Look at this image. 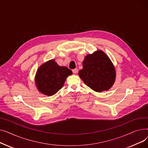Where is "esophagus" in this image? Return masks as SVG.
I'll return each instance as SVG.
<instances>
[{
	"label": "esophagus",
	"mask_w": 148,
	"mask_h": 148,
	"mask_svg": "<svg viewBox=\"0 0 148 148\" xmlns=\"http://www.w3.org/2000/svg\"><path fill=\"white\" fill-rule=\"evenodd\" d=\"M73 72L74 74H77V73H78V69H77V68H75V69H73Z\"/></svg>",
	"instance_id": "34e87169"
}]
</instances>
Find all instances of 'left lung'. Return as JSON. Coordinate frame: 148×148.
Here are the masks:
<instances>
[{
  "mask_svg": "<svg viewBox=\"0 0 148 148\" xmlns=\"http://www.w3.org/2000/svg\"><path fill=\"white\" fill-rule=\"evenodd\" d=\"M79 75L92 90L101 92L110 89L116 80V69L112 62L102 50L84 57Z\"/></svg>",
  "mask_w": 148,
  "mask_h": 148,
  "instance_id": "obj_1",
  "label": "left lung"
}]
</instances>
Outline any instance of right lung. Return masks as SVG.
I'll use <instances>...</instances> for the list:
<instances>
[{
  "instance_id": "add662e5",
  "label": "right lung",
  "mask_w": 148,
  "mask_h": 148,
  "mask_svg": "<svg viewBox=\"0 0 148 148\" xmlns=\"http://www.w3.org/2000/svg\"><path fill=\"white\" fill-rule=\"evenodd\" d=\"M72 74L71 69L59 66L54 59L48 60L37 69L35 78L36 87L42 94L53 95L64 86L67 77Z\"/></svg>"
}]
</instances>
